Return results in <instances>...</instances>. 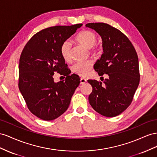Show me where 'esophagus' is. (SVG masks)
Listing matches in <instances>:
<instances>
[{
	"label": "esophagus",
	"instance_id": "esophagus-1",
	"mask_svg": "<svg viewBox=\"0 0 157 157\" xmlns=\"http://www.w3.org/2000/svg\"><path fill=\"white\" fill-rule=\"evenodd\" d=\"M86 82H87V79H85V78H80V83H81V84L86 83Z\"/></svg>",
	"mask_w": 157,
	"mask_h": 157
}]
</instances>
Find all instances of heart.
<instances>
[{
  "mask_svg": "<svg viewBox=\"0 0 157 157\" xmlns=\"http://www.w3.org/2000/svg\"><path fill=\"white\" fill-rule=\"evenodd\" d=\"M76 41L87 48H91L95 45L97 37L95 33L89 30H84L80 32L75 37ZM60 54L65 61L68 62L71 59L70 45L68 41H65L60 46ZM93 62L91 60L77 62L71 67L72 71L82 76L87 75L93 68Z\"/></svg>",
  "mask_w": 157,
  "mask_h": 157,
  "instance_id": "b5f03b06",
  "label": "heart"
}]
</instances>
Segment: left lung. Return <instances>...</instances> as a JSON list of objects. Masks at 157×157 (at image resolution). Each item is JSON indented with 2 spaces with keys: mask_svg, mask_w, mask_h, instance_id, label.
Segmentation results:
<instances>
[{
  "mask_svg": "<svg viewBox=\"0 0 157 157\" xmlns=\"http://www.w3.org/2000/svg\"><path fill=\"white\" fill-rule=\"evenodd\" d=\"M86 26L95 30L102 41L103 53L94 64V69L98 75L106 74L109 77L101 80L103 83L87 80L93 87L89 102L98 113L114 117L131 104L140 83L137 52L126 35L111 25L89 23Z\"/></svg>",
  "mask_w": 157,
  "mask_h": 157,
  "instance_id": "8db88e82",
  "label": "left lung"
}]
</instances>
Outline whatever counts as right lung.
I'll return each mask as SVG.
<instances>
[{
	"mask_svg": "<svg viewBox=\"0 0 157 157\" xmlns=\"http://www.w3.org/2000/svg\"><path fill=\"white\" fill-rule=\"evenodd\" d=\"M82 25H58L43 29L31 38L22 51L19 89L31 113L40 119L53 120L64 113L79 85V76L70 75L60 48ZM56 71L66 79L55 82L53 75Z\"/></svg>",
	"mask_w": 157,
	"mask_h": 157,
	"instance_id": "right-lung-1",
	"label": "right lung"
}]
</instances>
